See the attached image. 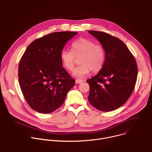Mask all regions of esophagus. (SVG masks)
<instances>
[{
  "mask_svg": "<svg viewBox=\"0 0 152 152\" xmlns=\"http://www.w3.org/2000/svg\"><path fill=\"white\" fill-rule=\"evenodd\" d=\"M83 82V80H82V79H76V80H75V82H76V84H80V83H82Z\"/></svg>",
  "mask_w": 152,
  "mask_h": 152,
  "instance_id": "esophagus-1",
  "label": "esophagus"
}]
</instances>
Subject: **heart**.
<instances>
[{
  "label": "heart",
  "instance_id": "b5f03b06",
  "mask_svg": "<svg viewBox=\"0 0 152 152\" xmlns=\"http://www.w3.org/2000/svg\"><path fill=\"white\" fill-rule=\"evenodd\" d=\"M72 50H63L60 53V59L63 66L69 71H72L76 58H79V63L73 72L77 77H83L91 71L98 73L103 68L106 53L104 48L100 44L89 39L81 38L72 44Z\"/></svg>",
  "mask_w": 152,
  "mask_h": 152
}]
</instances>
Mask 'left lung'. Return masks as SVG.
I'll return each mask as SVG.
<instances>
[{"label":"left lung","instance_id":"obj_1","mask_svg":"<svg viewBox=\"0 0 152 152\" xmlns=\"http://www.w3.org/2000/svg\"><path fill=\"white\" fill-rule=\"evenodd\" d=\"M102 44L106 53L104 66L86 81L88 100L98 110L111 111L124 104L132 95L138 73L136 60L123 41L104 32L88 31Z\"/></svg>","mask_w":152,"mask_h":152}]
</instances>
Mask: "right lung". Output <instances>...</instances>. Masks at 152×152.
<instances>
[{
  "instance_id": "add662e5",
  "label": "right lung",
  "mask_w": 152,
  "mask_h": 152,
  "mask_svg": "<svg viewBox=\"0 0 152 152\" xmlns=\"http://www.w3.org/2000/svg\"><path fill=\"white\" fill-rule=\"evenodd\" d=\"M76 32H56L32 41L19 61L18 79L23 95L34 110L48 114L63 104L75 80L62 67L60 53Z\"/></svg>"
}]
</instances>
